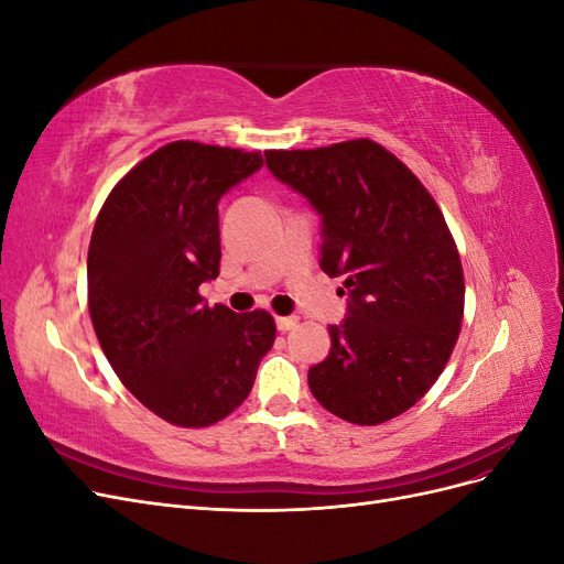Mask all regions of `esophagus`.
I'll return each mask as SVG.
<instances>
[{"mask_svg": "<svg viewBox=\"0 0 564 564\" xmlns=\"http://www.w3.org/2000/svg\"><path fill=\"white\" fill-rule=\"evenodd\" d=\"M278 329L280 332H292L296 324H299V317L296 315H284V317H278Z\"/></svg>", "mask_w": 564, "mask_h": 564, "instance_id": "1", "label": "esophagus"}]
</instances>
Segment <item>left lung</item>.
Returning a JSON list of instances; mask_svg holds the SVG:
<instances>
[{
  "mask_svg": "<svg viewBox=\"0 0 564 564\" xmlns=\"http://www.w3.org/2000/svg\"><path fill=\"white\" fill-rule=\"evenodd\" d=\"M272 176L322 216V259L346 278L344 324L311 367L315 400L348 423L379 425L414 406L449 362L464 319V268L437 202L369 139L268 150Z\"/></svg>",
  "mask_w": 564,
  "mask_h": 564,
  "instance_id": "left-lung-1",
  "label": "left lung"
}]
</instances>
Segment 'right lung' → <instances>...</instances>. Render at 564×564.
<instances>
[{
	"label": "right lung",
	"instance_id": "right-lung-1",
	"mask_svg": "<svg viewBox=\"0 0 564 564\" xmlns=\"http://www.w3.org/2000/svg\"><path fill=\"white\" fill-rule=\"evenodd\" d=\"M261 166L259 150L166 143L112 187L91 232L98 344L131 395L181 429L235 412L275 344L270 313L237 315L199 296L218 278V199Z\"/></svg>",
	"mask_w": 564,
	"mask_h": 564
}]
</instances>
